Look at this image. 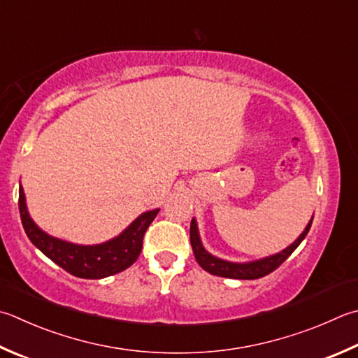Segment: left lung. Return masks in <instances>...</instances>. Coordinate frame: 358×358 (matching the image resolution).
Segmentation results:
<instances>
[{
  "label": "left lung",
  "instance_id": "1",
  "mask_svg": "<svg viewBox=\"0 0 358 358\" xmlns=\"http://www.w3.org/2000/svg\"><path fill=\"white\" fill-rule=\"evenodd\" d=\"M312 221H313V218L310 220V222L306 227V231L299 235V238L294 243H292V245H289L287 249H284V251L275 254V255H271V257L262 259L257 262H251V263H232V262L217 259V257H213V255L208 254L201 245L198 226L194 220H192V224H190V243L193 248L194 259H196L199 266L202 269H206L207 273H210L213 275H220V278L252 280V279H260V278H263V275L273 273L275 268H279L282 263H284L289 257V255L293 254L294 249L301 245V241L306 238L307 232L310 231V226H312Z\"/></svg>",
  "mask_w": 358,
  "mask_h": 358
}]
</instances>
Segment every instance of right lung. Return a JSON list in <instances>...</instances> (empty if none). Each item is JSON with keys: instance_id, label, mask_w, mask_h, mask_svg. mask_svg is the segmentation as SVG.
<instances>
[{"instance_id": "right-lung-1", "label": "right lung", "mask_w": 358, "mask_h": 358, "mask_svg": "<svg viewBox=\"0 0 358 358\" xmlns=\"http://www.w3.org/2000/svg\"><path fill=\"white\" fill-rule=\"evenodd\" d=\"M18 208L24 232L34 246H37L46 257L64 268L66 273L83 279H103L129 268L141 252L146 229L159 213V208L141 213L123 234L103 245L80 246L50 237L36 226L26 208L22 187H20Z\"/></svg>"}]
</instances>
